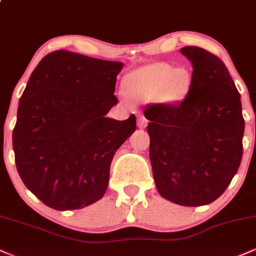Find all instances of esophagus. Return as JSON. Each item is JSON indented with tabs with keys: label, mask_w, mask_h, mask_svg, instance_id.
I'll use <instances>...</instances> for the list:
<instances>
[{
	"label": "esophagus",
	"mask_w": 256,
	"mask_h": 256,
	"mask_svg": "<svg viewBox=\"0 0 256 256\" xmlns=\"http://www.w3.org/2000/svg\"><path fill=\"white\" fill-rule=\"evenodd\" d=\"M146 124H148V120H146L144 116H140V118H138V120H137V126L140 128H144L146 126Z\"/></svg>",
	"instance_id": "34e87169"
}]
</instances>
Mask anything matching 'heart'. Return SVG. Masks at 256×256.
Wrapping results in <instances>:
<instances>
[{
	"label": "heart",
	"instance_id": "heart-1",
	"mask_svg": "<svg viewBox=\"0 0 256 256\" xmlns=\"http://www.w3.org/2000/svg\"><path fill=\"white\" fill-rule=\"evenodd\" d=\"M190 84L192 77L186 70H174L167 64H146L125 79L128 95L142 102L156 98L166 102L180 101L189 91Z\"/></svg>",
	"mask_w": 256,
	"mask_h": 256
}]
</instances>
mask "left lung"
I'll list each match as a JSON object with an SVG mask.
<instances>
[{"label":"left lung","mask_w":256,"mask_h":256,"mask_svg":"<svg viewBox=\"0 0 256 256\" xmlns=\"http://www.w3.org/2000/svg\"><path fill=\"white\" fill-rule=\"evenodd\" d=\"M180 52L192 64L190 89L177 104H149L152 176L158 194L180 206L216 201L236 174L243 154L240 96L225 64L198 46Z\"/></svg>","instance_id":"1"}]
</instances>
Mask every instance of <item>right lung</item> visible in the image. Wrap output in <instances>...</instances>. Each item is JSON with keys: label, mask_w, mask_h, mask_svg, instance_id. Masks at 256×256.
Here are the masks:
<instances>
[{"label": "right lung", "mask_w": 256, "mask_h": 256, "mask_svg": "<svg viewBox=\"0 0 256 256\" xmlns=\"http://www.w3.org/2000/svg\"><path fill=\"white\" fill-rule=\"evenodd\" d=\"M119 61L67 50L46 55L31 73L18 107L13 149L20 178L44 204L80 210L104 195L110 162L136 130V116L106 118Z\"/></svg>", "instance_id": "add662e5"}]
</instances>
